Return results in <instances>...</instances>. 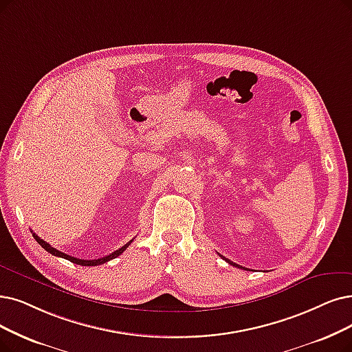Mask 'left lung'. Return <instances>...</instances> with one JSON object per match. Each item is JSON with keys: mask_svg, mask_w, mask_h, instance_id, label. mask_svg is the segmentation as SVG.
<instances>
[{"mask_svg": "<svg viewBox=\"0 0 352 352\" xmlns=\"http://www.w3.org/2000/svg\"><path fill=\"white\" fill-rule=\"evenodd\" d=\"M221 257H222V256H221ZM222 258H223V260H225V261H227V263H230V264H232V265H234V267H240V269H243V267H241V265H238V264H235V263H232V261H230V260H228V258H225V257H222ZM245 270H247V269H245Z\"/></svg>", "mask_w": 352, "mask_h": 352, "instance_id": "obj_1", "label": "left lung"}]
</instances>
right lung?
Masks as SVG:
<instances>
[{"mask_svg":"<svg viewBox=\"0 0 352 352\" xmlns=\"http://www.w3.org/2000/svg\"><path fill=\"white\" fill-rule=\"evenodd\" d=\"M33 236H34V240H36L41 247H43L47 252H50V254H53V256H56V257L66 258V260L72 261V263H75V264H79V265H100V264H104V263H107V261H109V260H112V258L118 257L120 254H122V251H125V248H127V247L133 243V240H131L129 244L122 245L120 250L114 251V252H112V254L105 256V257H102V258H98V260H82V258H76V257H72V256H69V254H65V252H62V251H59V250L53 248L50 244H47L46 241L41 240V238H40V236H37L34 232H33Z\"/></svg>","mask_w":352,"mask_h":352,"instance_id":"1","label":"right lung"}]
</instances>
